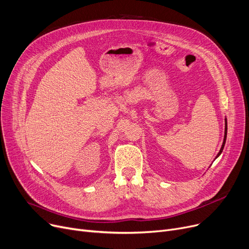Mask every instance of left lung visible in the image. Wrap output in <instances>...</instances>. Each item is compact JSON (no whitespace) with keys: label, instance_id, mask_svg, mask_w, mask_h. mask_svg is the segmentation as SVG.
<instances>
[{"label":"left lung","instance_id":"obj_1","mask_svg":"<svg viewBox=\"0 0 249 249\" xmlns=\"http://www.w3.org/2000/svg\"><path fill=\"white\" fill-rule=\"evenodd\" d=\"M226 137H227V119L225 118V133H224V139H223V143H222L221 149H220V151L218 152V154H217V156H216V159L222 153V151H223V148H224V146H225V142H226ZM216 159H215V160H216Z\"/></svg>","mask_w":249,"mask_h":249}]
</instances>
